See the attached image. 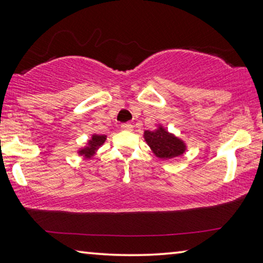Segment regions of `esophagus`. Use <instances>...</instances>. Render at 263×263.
Here are the masks:
<instances>
[{"label":"esophagus","mask_w":263,"mask_h":263,"mask_svg":"<svg viewBox=\"0 0 263 263\" xmlns=\"http://www.w3.org/2000/svg\"><path fill=\"white\" fill-rule=\"evenodd\" d=\"M122 130H124V131H128V132H131V131H133V126L131 125L130 123H125V124H122Z\"/></svg>","instance_id":"1"}]
</instances>
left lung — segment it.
I'll use <instances>...</instances> for the list:
<instances>
[{
    "label": "left lung",
    "instance_id": "8db88e82",
    "mask_svg": "<svg viewBox=\"0 0 263 263\" xmlns=\"http://www.w3.org/2000/svg\"><path fill=\"white\" fill-rule=\"evenodd\" d=\"M144 138L153 153L162 160L180 157L185 151L184 142L162 126L153 131H145Z\"/></svg>",
    "mask_w": 263,
    "mask_h": 263
}]
</instances>
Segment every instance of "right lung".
<instances>
[{
	"mask_svg": "<svg viewBox=\"0 0 263 263\" xmlns=\"http://www.w3.org/2000/svg\"><path fill=\"white\" fill-rule=\"evenodd\" d=\"M106 139V136L103 135H92L91 139L88 141V145L84 148H81L79 151L80 155H83L84 158H91L92 155L95 154V152L99 149L100 146L104 144V141Z\"/></svg>",
	"mask_w": 263,
	"mask_h": 263,
	"instance_id": "1",
	"label": "right lung"
}]
</instances>
